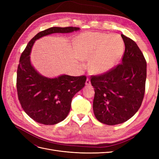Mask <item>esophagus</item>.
Here are the masks:
<instances>
[{
    "instance_id": "obj_1",
    "label": "esophagus",
    "mask_w": 159,
    "mask_h": 159,
    "mask_svg": "<svg viewBox=\"0 0 159 159\" xmlns=\"http://www.w3.org/2000/svg\"><path fill=\"white\" fill-rule=\"evenodd\" d=\"M85 84H86V85H91V81L88 78H87V80H86Z\"/></svg>"
}]
</instances>
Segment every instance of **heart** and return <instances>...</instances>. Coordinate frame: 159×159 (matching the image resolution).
Masks as SVG:
<instances>
[{
	"label": "heart",
	"mask_w": 159,
	"mask_h": 159,
	"mask_svg": "<svg viewBox=\"0 0 159 159\" xmlns=\"http://www.w3.org/2000/svg\"><path fill=\"white\" fill-rule=\"evenodd\" d=\"M74 44L80 58L91 60V70L96 74L112 68L121 58L124 50L121 36L99 32L83 34L76 38Z\"/></svg>",
	"instance_id": "obj_1"
}]
</instances>
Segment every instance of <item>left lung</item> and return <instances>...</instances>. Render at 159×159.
Listing matches in <instances>:
<instances>
[{"instance_id": "obj_1", "label": "left lung", "mask_w": 159, "mask_h": 159, "mask_svg": "<svg viewBox=\"0 0 159 159\" xmlns=\"http://www.w3.org/2000/svg\"><path fill=\"white\" fill-rule=\"evenodd\" d=\"M121 37L125 46L121 63L103 74L91 76L94 115L108 125L131 118L140 108L145 91V57L133 40L123 34Z\"/></svg>"}]
</instances>
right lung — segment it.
<instances>
[{"mask_svg":"<svg viewBox=\"0 0 159 159\" xmlns=\"http://www.w3.org/2000/svg\"><path fill=\"white\" fill-rule=\"evenodd\" d=\"M78 27H52L38 33L21 54L17 69L16 88L19 102L25 113L37 123L55 125L70 112L72 98L85 86L86 76L61 75L48 78L32 66L30 52L35 41L54 33H70Z\"/></svg>","mask_w":159,"mask_h":159,"instance_id":"obj_1","label":"right lung"}]
</instances>
